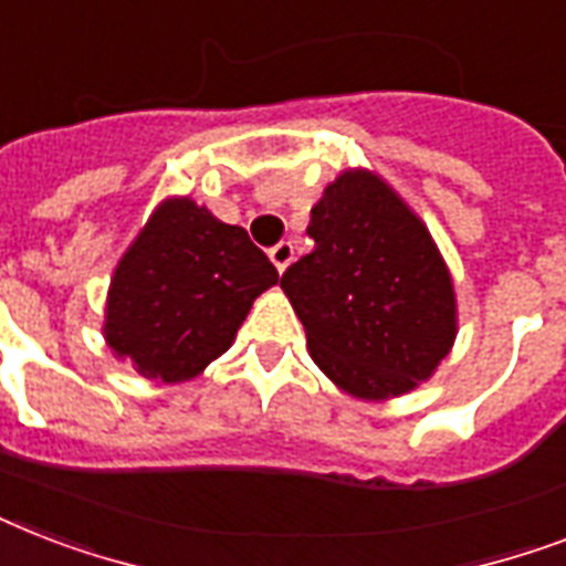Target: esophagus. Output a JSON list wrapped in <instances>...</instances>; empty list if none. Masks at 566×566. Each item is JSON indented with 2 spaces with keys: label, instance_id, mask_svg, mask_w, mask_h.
Returning <instances> with one entry per match:
<instances>
[{
  "label": "esophagus",
  "instance_id": "obj_1",
  "mask_svg": "<svg viewBox=\"0 0 566 566\" xmlns=\"http://www.w3.org/2000/svg\"><path fill=\"white\" fill-rule=\"evenodd\" d=\"M270 261H273L279 273H284V270H287V266H291V261H293V243H291V240H282L279 247L270 249Z\"/></svg>",
  "mask_w": 566,
  "mask_h": 566
}]
</instances>
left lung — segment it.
<instances>
[{"instance_id":"left-lung-1","label":"left lung","mask_w":566,"mask_h":566,"mask_svg":"<svg viewBox=\"0 0 566 566\" xmlns=\"http://www.w3.org/2000/svg\"><path fill=\"white\" fill-rule=\"evenodd\" d=\"M314 249L282 291L319 370L385 402L429 381L458 335L452 273L426 222L378 172L353 167L311 208Z\"/></svg>"}]
</instances>
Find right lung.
Instances as JSON below:
<instances>
[{
    "label": "right lung",
    "instance_id": "obj_1",
    "mask_svg": "<svg viewBox=\"0 0 566 566\" xmlns=\"http://www.w3.org/2000/svg\"><path fill=\"white\" fill-rule=\"evenodd\" d=\"M275 282L247 229L190 196H167L114 266L102 337L149 381H190L234 344L252 302Z\"/></svg>",
    "mask_w": 566,
    "mask_h": 566
}]
</instances>
